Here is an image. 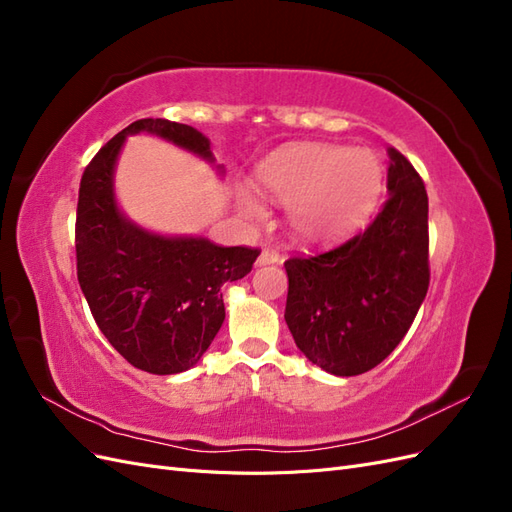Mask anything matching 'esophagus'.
<instances>
[{
  "mask_svg": "<svg viewBox=\"0 0 512 512\" xmlns=\"http://www.w3.org/2000/svg\"><path fill=\"white\" fill-rule=\"evenodd\" d=\"M256 262H258V265H275V262H280V254L273 252V250H262Z\"/></svg>",
  "mask_w": 512,
  "mask_h": 512,
  "instance_id": "1",
  "label": "esophagus"
}]
</instances>
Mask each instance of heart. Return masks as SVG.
<instances>
[{"label": "heart", "mask_w": 512, "mask_h": 512, "mask_svg": "<svg viewBox=\"0 0 512 512\" xmlns=\"http://www.w3.org/2000/svg\"><path fill=\"white\" fill-rule=\"evenodd\" d=\"M256 181L267 196L288 203L294 237L331 245L350 237L374 213L384 168L369 149L303 143L271 153L258 166ZM237 205L247 220L265 218V205L250 190H239Z\"/></svg>", "instance_id": "1"}]
</instances>
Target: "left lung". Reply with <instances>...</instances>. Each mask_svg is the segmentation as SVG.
Segmentation results:
<instances>
[{
    "mask_svg": "<svg viewBox=\"0 0 512 512\" xmlns=\"http://www.w3.org/2000/svg\"><path fill=\"white\" fill-rule=\"evenodd\" d=\"M389 158V198L361 235L284 262V318L294 344L333 376L380 365L408 333L429 288L425 183L395 147Z\"/></svg>",
    "mask_w": 512,
    "mask_h": 512,
    "instance_id": "1",
    "label": "left lung"
}]
</instances>
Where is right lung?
I'll return each mask as SVG.
<instances>
[{
	"label": "right lung",
	"mask_w": 512,
	"mask_h": 512,
	"mask_svg": "<svg viewBox=\"0 0 512 512\" xmlns=\"http://www.w3.org/2000/svg\"><path fill=\"white\" fill-rule=\"evenodd\" d=\"M153 134L215 166L209 138L185 123L138 119L85 168L76 207V275L94 320L136 369L170 376L194 367L226 318L220 288L252 271L258 250L205 237H166L123 215L115 166L126 138ZM224 173V166H215Z\"/></svg>",
	"instance_id": "obj_1"
}]
</instances>
